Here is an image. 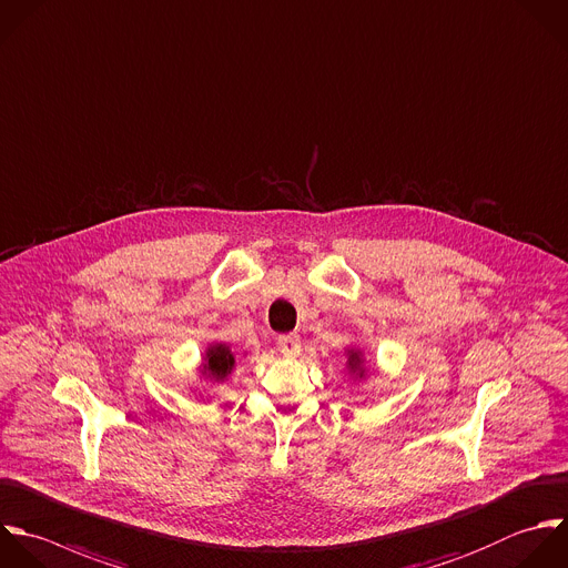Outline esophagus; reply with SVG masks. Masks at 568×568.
<instances>
[{
	"label": "esophagus",
	"mask_w": 568,
	"mask_h": 568,
	"mask_svg": "<svg viewBox=\"0 0 568 568\" xmlns=\"http://www.w3.org/2000/svg\"><path fill=\"white\" fill-rule=\"evenodd\" d=\"M276 345H278V352H281L285 358H294V356H298V352H301V338H298L296 334H283V336H278Z\"/></svg>",
	"instance_id": "obj_1"
}]
</instances>
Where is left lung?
<instances>
[{"label":"left lung","mask_w":568,"mask_h":568,"mask_svg":"<svg viewBox=\"0 0 568 568\" xmlns=\"http://www.w3.org/2000/svg\"><path fill=\"white\" fill-rule=\"evenodd\" d=\"M349 372L352 374H356V378H363V374H365V369H363V358H361V352H349Z\"/></svg>","instance_id":"obj_1"}]
</instances>
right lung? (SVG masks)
<instances>
[{
	"label": "right lung",
	"mask_w": 568,
	"mask_h": 568,
	"mask_svg": "<svg viewBox=\"0 0 568 568\" xmlns=\"http://www.w3.org/2000/svg\"><path fill=\"white\" fill-rule=\"evenodd\" d=\"M234 354L230 352V347L225 345H212L205 352V365H203V374L214 378V381H223L232 369H234Z\"/></svg>",
	"instance_id": "right-lung-1"
}]
</instances>
